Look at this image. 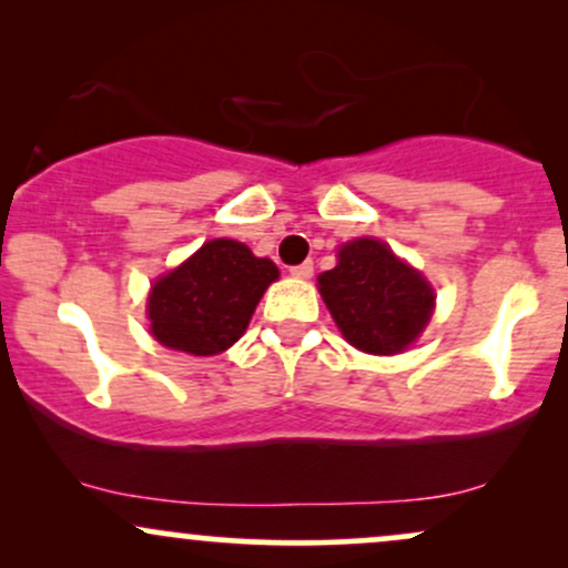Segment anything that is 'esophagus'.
Listing matches in <instances>:
<instances>
[{
	"label": "esophagus",
	"instance_id": "esophagus-1",
	"mask_svg": "<svg viewBox=\"0 0 568 568\" xmlns=\"http://www.w3.org/2000/svg\"><path fill=\"white\" fill-rule=\"evenodd\" d=\"M312 272H315V266H312V262H304V264L291 266V275L298 277V280H310Z\"/></svg>",
	"mask_w": 568,
	"mask_h": 568
}]
</instances>
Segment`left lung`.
Masks as SVG:
<instances>
[{
    "label": "left lung",
    "mask_w": 568,
    "mask_h": 568,
    "mask_svg": "<svg viewBox=\"0 0 568 568\" xmlns=\"http://www.w3.org/2000/svg\"><path fill=\"white\" fill-rule=\"evenodd\" d=\"M317 288L342 336L368 355L408 349L435 310L425 275L374 237L338 247L336 266L317 277Z\"/></svg>",
    "instance_id": "left-lung-1"
}]
</instances>
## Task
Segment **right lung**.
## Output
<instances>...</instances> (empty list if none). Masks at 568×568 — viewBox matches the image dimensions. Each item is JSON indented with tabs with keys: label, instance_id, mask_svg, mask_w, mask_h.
Instances as JSON below:
<instances>
[{
	"label": "right lung",
	"instance_id": "add662e5",
	"mask_svg": "<svg viewBox=\"0 0 568 568\" xmlns=\"http://www.w3.org/2000/svg\"><path fill=\"white\" fill-rule=\"evenodd\" d=\"M277 277L270 258L253 256L237 240H207L149 291L152 336L168 349L219 355L245 334L258 298Z\"/></svg>",
	"mask_w": 568,
	"mask_h": 568
}]
</instances>
